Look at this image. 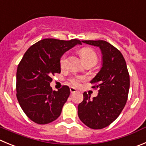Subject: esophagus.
Returning a JSON list of instances; mask_svg holds the SVG:
<instances>
[{
	"label": "esophagus",
	"instance_id": "obj_1",
	"mask_svg": "<svg viewBox=\"0 0 146 146\" xmlns=\"http://www.w3.org/2000/svg\"><path fill=\"white\" fill-rule=\"evenodd\" d=\"M70 91L71 94H73V93L75 92H77V90H76L74 87H70Z\"/></svg>",
	"mask_w": 146,
	"mask_h": 146
}]
</instances>
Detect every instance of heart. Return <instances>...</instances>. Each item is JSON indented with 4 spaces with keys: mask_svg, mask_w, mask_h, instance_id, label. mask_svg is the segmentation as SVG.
Instances as JSON below:
<instances>
[{
    "mask_svg": "<svg viewBox=\"0 0 146 146\" xmlns=\"http://www.w3.org/2000/svg\"><path fill=\"white\" fill-rule=\"evenodd\" d=\"M80 54H81V57L84 64L92 63L93 65H95L98 62V55L92 48H89V47H84L80 51ZM66 62L67 56L66 54H63L60 58V66L62 68H64L66 65ZM84 80H85L84 77H74V78H72L70 81L73 85L78 86L81 81H84Z\"/></svg>",
    "mask_w": 146,
    "mask_h": 146,
    "instance_id": "1",
    "label": "heart"
}]
</instances>
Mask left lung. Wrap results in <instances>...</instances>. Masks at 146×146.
I'll return each mask as SVG.
<instances>
[{
  "label": "left lung",
  "instance_id": "8db88e82",
  "mask_svg": "<svg viewBox=\"0 0 146 146\" xmlns=\"http://www.w3.org/2000/svg\"><path fill=\"white\" fill-rule=\"evenodd\" d=\"M98 46L102 52L100 70L91 81L93 89H98L97 97L84 92L78 106L80 120L94 129L105 128L117 119L127 102L129 89V75L127 64L119 49L106 40H82Z\"/></svg>",
  "mask_w": 146,
  "mask_h": 146
}]
</instances>
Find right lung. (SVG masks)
<instances>
[{"instance_id":"right-lung-1","label":"right lung","mask_w":146,"mask_h":146,"mask_svg":"<svg viewBox=\"0 0 146 146\" xmlns=\"http://www.w3.org/2000/svg\"><path fill=\"white\" fill-rule=\"evenodd\" d=\"M77 44L81 45L77 39H43L27 49L18 65L17 98L25 113L36 124H48L61 114L70 89L62 86L53 91L52 76L60 73V58Z\"/></svg>"}]
</instances>
